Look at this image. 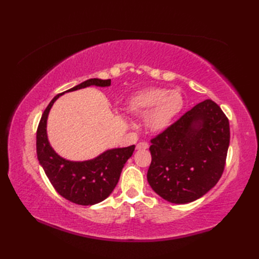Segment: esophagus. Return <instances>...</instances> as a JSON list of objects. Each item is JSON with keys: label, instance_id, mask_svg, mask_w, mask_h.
Instances as JSON below:
<instances>
[{"label": "esophagus", "instance_id": "obj_1", "mask_svg": "<svg viewBox=\"0 0 259 259\" xmlns=\"http://www.w3.org/2000/svg\"><path fill=\"white\" fill-rule=\"evenodd\" d=\"M148 148H149V145H148V143H145V142L138 143L136 146L137 150H146V149H148Z\"/></svg>", "mask_w": 259, "mask_h": 259}]
</instances>
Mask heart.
Returning <instances> with one entry per match:
<instances>
[{"label": "heart", "mask_w": 259, "mask_h": 259, "mask_svg": "<svg viewBox=\"0 0 259 259\" xmlns=\"http://www.w3.org/2000/svg\"><path fill=\"white\" fill-rule=\"evenodd\" d=\"M185 100L178 90L147 88L137 92L127 101L133 114L146 116V126L151 132L165 131L182 112Z\"/></svg>", "instance_id": "b5f03b06"}]
</instances>
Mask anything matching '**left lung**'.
<instances>
[{
  "instance_id": "left-lung-1",
  "label": "left lung",
  "mask_w": 259,
  "mask_h": 259,
  "mask_svg": "<svg viewBox=\"0 0 259 259\" xmlns=\"http://www.w3.org/2000/svg\"><path fill=\"white\" fill-rule=\"evenodd\" d=\"M229 142L228 117L213 100L202 101L151 139L149 185L175 204L198 200L221 179Z\"/></svg>"
}]
</instances>
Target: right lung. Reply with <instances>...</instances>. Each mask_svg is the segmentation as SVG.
Wrapping results in <instances>:
<instances>
[{
	"label": "right lung",
	"instance_id": "obj_1",
	"mask_svg": "<svg viewBox=\"0 0 259 259\" xmlns=\"http://www.w3.org/2000/svg\"><path fill=\"white\" fill-rule=\"evenodd\" d=\"M111 80L90 79L66 92H72L91 85L110 86ZM62 94L55 96L44 110L36 131V154L51 184L61 197L79 205H94L107 199L113 191L124 164L131 158L135 146L107 150L97 158L73 162L61 158L51 147L46 123L53 104Z\"/></svg>",
	"mask_w": 259,
	"mask_h": 259
}]
</instances>
